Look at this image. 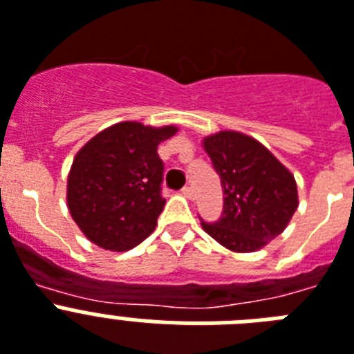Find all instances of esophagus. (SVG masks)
Wrapping results in <instances>:
<instances>
[{
  "label": "esophagus",
  "mask_w": 354,
  "mask_h": 354,
  "mask_svg": "<svg viewBox=\"0 0 354 354\" xmlns=\"http://www.w3.org/2000/svg\"><path fill=\"white\" fill-rule=\"evenodd\" d=\"M183 195L184 197H188V198H193V189L189 188V186H186V188L183 189Z\"/></svg>",
  "instance_id": "34e87169"
}]
</instances>
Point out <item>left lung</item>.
I'll list each match as a JSON object with an SVG mask.
<instances>
[{"instance_id": "obj_1", "label": "left lung", "mask_w": 354, "mask_h": 354, "mask_svg": "<svg viewBox=\"0 0 354 354\" xmlns=\"http://www.w3.org/2000/svg\"><path fill=\"white\" fill-rule=\"evenodd\" d=\"M223 188L222 218L202 229L231 252H256L285 231L299 206L294 174L258 140L218 131L202 140Z\"/></svg>"}]
</instances>
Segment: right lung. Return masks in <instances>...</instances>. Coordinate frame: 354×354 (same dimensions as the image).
I'll use <instances>...</instances> for the list:
<instances>
[{
	"mask_svg": "<svg viewBox=\"0 0 354 354\" xmlns=\"http://www.w3.org/2000/svg\"><path fill=\"white\" fill-rule=\"evenodd\" d=\"M179 127L120 122L93 136L69 168L66 201L84 236L100 249L123 252L153 232L165 207L157 147Z\"/></svg>",
	"mask_w": 354,
	"mask_h": 354,
	"instance_id": "add662e5",
	"label": "right lung"
}]
</instances>
